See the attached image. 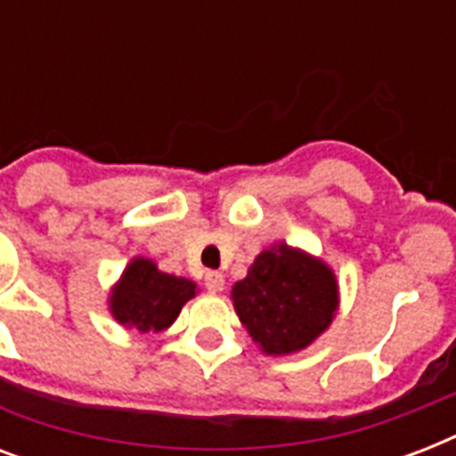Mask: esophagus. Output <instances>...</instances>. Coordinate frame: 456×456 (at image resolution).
<instances>
[{"instance_id": "1", "label": "esophagus", "mask_w": 456, "mask_h": 456, "mask_svg": "<svg viewBox=\"0 0 456 456\" xmlns=\"http://www.w3.org/2000/svg\"><path fill=\"white\" fill-rule=\"evenodd\" d=\"M206 289L213 293H220L224 289V277L220 272H208L206 274Z\"/></svg>"}]
</instances>
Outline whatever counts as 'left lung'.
<instances>
[{"label": "left lung", "mask_w": 456, "mask_h": 456, "mask_svg": "<svg viewBox=\"0 0 456 456\" xmlns=\"http://www.w3.org/2000/svg\"><path fill=\"white\" fill-rule=\"evenodd\" d=\"M234 310L265 354H291L324 333L338 310V284L329 265L274 243L232 289Z\"/></svg>", "instance_id": "8db88e82"}]
</instances>
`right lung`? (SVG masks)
Listing matches in <instances>:
<instances>
[{
  "label": "right lung",
  "mask_w": 456,
  "mask_h": 456,
  "mask_svg": "<svg viewBox=\"0 0 456 456\" xmlns=\"http://www.w3.org/2000/svg\"><path fill=\"white\" fill-rule=\"evenodd\" d=\"M196 296V284L165 274L149 257H134L110 291V314L127 329L158 333L177 319L186 300Z\"/></svg>",
  "instance_id": "right-lung-1"
}]
</instances>
